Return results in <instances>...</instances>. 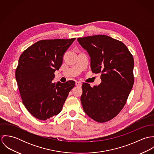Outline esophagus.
I'll return each instance as SVG.
<instances>
[{"label": "esophagus", "instance_id": "1", "mask_svg": "<svg viewBox=\"0 0 154 154\" xmlns=\"http://www.w3.org/2000/svg\"><path fill=\"white\" fill-rule=\"evenodd\" d=\"M76 85L77 87H81L82 83H81V82H79V81H77V82H76Z\"/></svg>", "mask_w": 154, "mask_h": 154}]
</instances>
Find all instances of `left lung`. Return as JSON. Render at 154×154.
Wrapping results in <instances>:
<instances>
[{
    "label": "left lung",
    "instance_id": "1",
    "mask_svg": "<svg viewBox=\"0 0 154 154\" xmlns=\"http://www.w3.org/2000/svg\"><path fill=\"white\" fill-rule=\"evenodd\" d=\"M91 57V69L101 73V83L91 87L82 85L83 109L98 123L108 122L123 109L134 84V60L122 42L105 35L78 38Z\"/></svg>",
    "mask_w": 154,
    "mask_h": 154
}]
</instances>
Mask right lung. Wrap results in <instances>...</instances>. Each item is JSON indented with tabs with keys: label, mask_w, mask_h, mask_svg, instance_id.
Wrapping results in <instances>:
<instances>
[{
	"label": "right lung",
	"mask_w": 154,
	"mask_h": 154,
	"mask_svg": "<svg viewBox=\"0 0 154 154\" xmlns=\"http://www.w3.org/2000/svg\"><path fill=\"white\" fill-rule=\"evenodd\" d=\"M75 40H42L27 48L20 57L15 78L22 103L38 120L57 115L75 85L73 81L52 82L54 72L62 64L64 53Z\"/></svg>",
	"instance_id": "right-lung-1"
}]
</instances>
